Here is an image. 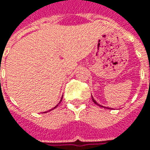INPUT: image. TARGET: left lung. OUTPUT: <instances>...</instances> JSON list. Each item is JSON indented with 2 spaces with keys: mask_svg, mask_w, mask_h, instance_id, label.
Segmentation results:
<instances>
[{
  "mask_svg": "<svg viewBox=\"0 0 150 150\" xmlns=\"http://www.w3.org/2000/svg\"><path fill=\"white\" fill-rule=\"evenodd\" d=\"M92 100L93 101V103H96V104H98V106H101V105H99V104H98V103H97V102H96V101L94 100V98H93V97H92ZM101 107H103V106H101ZM103 108H108V109H109V108H107V107H103Z\"/></svg>",
  "mask_w": 150,
  "mask_h": 150,
  "instance_id": "1",
  "label": "left lung"
}]
</instances>
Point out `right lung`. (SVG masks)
I'll return each mask as SVG.
<instances>
[{
    "label": "right lung",
    "mask_w": 150,
    "mask_h": 150,
    "mask_svg": "<svg viewBox=\"0 0 150 150\" xmlns=\"http://www.w3.org/2000/svg\"><path fill=\"white\" fill-rule=\"evenodd\" d=\"M57 106L55 107V108H57ZM54 108H52V109H54ZM51 110H52V109H51ZM51 110H50V111H51Z\"/></svg>",
    "instance_id": "add662e5"
}]
</instances>
